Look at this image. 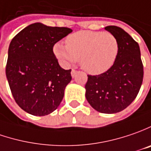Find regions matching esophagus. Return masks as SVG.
Returning a JSON list of instances; mask_svg holds the SVG:
<instances>
[{"mask_svg":"<svg viewBox=\"0 0 151 151\" xmlns=\"http://www.w3.org/2000/svg\"><path fill=\"white\" fill-rule=\"evenodd\" d=\"M76 74H77V71L75 69H72V71H71V75H72V77L74 78Z\"/></svg>","mask_w":151,"mask_h":151,"instance_id":"34e87169","label":"esophagus"}]
</instances>
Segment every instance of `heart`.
<instances>
[{
  "instance_id": "1",
  "label": "heart",
  "mask_w": 151,
  "mask_h": 151,
  "mask_svg": "<svg viewBox=\"0 0 151 151\" xmlns=\"http://www.w3.org/2000/svg\"><path fill=\"white\" fill-rule=\"evenodd\" d=\"M53 52L63 63H73L80 60L83 70L92 75H99L114 64L119 52V42L110 32L79 31L67 37L66 45L57 42Z\"/></svg>"
}]
</instances>
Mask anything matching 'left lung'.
Wrapping results in <instances>:
<instances>
[{
  "label": "left lung",
  "mask_w": 151,
  "mask_h": 151,
  "mask_svg": "<svg viewBox=\"0 0 151 151\" xmlns=\"http://www.w3.org/2000/svg\"><path fill=\"white\" fill-rule=\"evenodd\" d=\"M104 29L117 37L119 55L107 72L88 75L85 96L97 111L114 114L127 108L137 96L143 82V63L139 44L130 35L116 26H108Z\"/></svg>",
  "instance_id": "1"
}]
</instances>
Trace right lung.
<instances>
[{"label": "right lung", "mask_w": 151, "mask_h": 151, "mask_svg": "<svg viewBox=\"0 0 151 151\" xmlns=\"http://www.w3.org/2000/svg\"><path fill=\"white\" fill-rule=\"evenodd\" d=\"M72 32L68 27L37 22L12 40L6 75L15 101L24 111L44 116L59 106L72 76L71 69L58 64L53 46Z\"/></svg>", "instance_id": "right-lung-1"}]
</instances>
